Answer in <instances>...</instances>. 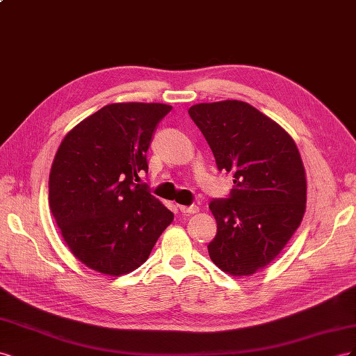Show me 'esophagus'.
<instances>
[{"mask_svg": "<svg viewBox=\"0 0 356 356\" xmlns=\"http://www.w3.org/2000/svg\"><path fill=\"white\" fill-rule=\"evenodd\" d=\"M179 209H180V211L181 213H186V215H192V213H198V206H195V204H192V206H179Z\"/></svg>", "mask_w": 356, "mask_h": 356, "instance_id": "obj_1", "label": "esophagus"}]
</instances>
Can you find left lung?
Listing matches in <instances>:
<instances>
[{
	"label": "left lung",
	"instance_id": "obj_1",
	"mask_svg": "<svg viewBox=\"0 0 356 356\" xmlns=\"http://www.w3.org/2000/svg\"><path fill=\"white\" fill-rule=\"evenodd\" d=\"M220 171L234 175L229 198L213 200L218 223L210 259L232 276H250L276 258L306 211L307 181L298 147L273 119L245 101L188 110Z\"/></svg>",
	"mask_w": 356,
	"mask_h": 356
}]
</instances>
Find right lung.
<instances>
[{"label":"right lung","mask_w":356,"mask_h":356,"mask_svg":"<svg viewBox=\"0 0 356 356\" xmlns=\"http://www.w3.org/2000/svg\"><path fill=\"white\" fill-rule=\"evenodd\" d=\"M171 106L115 103L60 141L49 206L71 253L90 270L124 276L143 264L175 215L140 181L146 152Z\"/></svg>","instance_id":"1"}]
</instances>
